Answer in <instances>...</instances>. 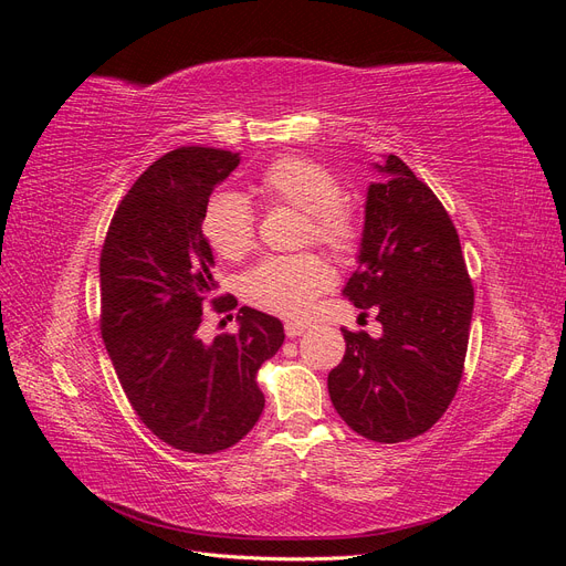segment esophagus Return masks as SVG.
<instances>
[{
	"mask_svg": "<svg viewBox=\"0 0 566 566\" xmlns=\"http://www.w3.org/2000/svg\"><path fill=\"white\" fill-rule=\"evenodd\" d=\"M306 328H310V323L287 321V323H285V335H287V337H297V335H302Z\"/></svg>",
	"mask_w": 566,
	"mask_h": 566,
	"instance_id": "34e87169",
	"label": "esophagus"
}]
</instances>
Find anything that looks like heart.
<instances>
[{"mask_svg":"<svg viewBox=\"0 0 566 566\" xmlns=\"http://www.w3.org/2000/svg\"><path fill=\"white\" fill-rule=\"evenodd\" d=\"M256 191L273 205L304 212L302 243L314 241L339 256H352L361 245V221L339 200V181L318 163L300 156L273 160L256 181ZM200 229L208 245L224 260H243L254 248V217L248 200L238 193L214 196L205 208ZM331 285L333 271L321 254H281L245 273L243 297L262 312L302 318Z\"/></svg>","mask_w":566,"mask_h":566,"instance_id":"heart-1","label":"heart"}]
</instances>
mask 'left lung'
<instances>
[{"label": "left lung", "instance_id": "1", "mask_svg": "<svg viewBox=\"0 0 566 566\" xmlns=\"http://www.w3.org/2000/svg\"><path fill=\"white\" fill-rule=\"evenodd\" d=\"M358 269L345 293L375 310L382 337L342 331L331 401L356 434L399 443L424 434L451 406L470 339L474 287L449 212L399 156L375 165Z\"/></svg>", "mask_w": 566, "mask_h": 566}]
</instances>
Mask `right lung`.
Listing matches in <instances>:
<instances>
[{"instance_id":"obj_1","label":"right lung","mask_w":566,"mask_h":566,"mask_svg":"<svg viewBox=\"0 0 566 566\" xmlns=\"http://www.w3.org/2000/svg\"><path fill=\"white\" fill-rule=\"evenodd\" d=\"M238 153L181 146L165 153L117 205L101 250V337L134 413L186 453L210 455L241 441L264 410L256 370L283 345V323L250 306L238 333L202 342L212 297V250L202 214Z\"/></svg>"}]
</instances>
